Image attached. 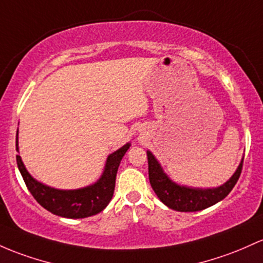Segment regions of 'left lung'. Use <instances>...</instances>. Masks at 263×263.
<instances>
[{"mask_svg":"<svg viewBox=\"0 0 263 263\" xmlns=\"http://www.w3.org/2000/svg\"><path fill=\"white\" fill-rule=\"evenodd\" d=\"M148 177L151 187L162 203L180 212H196L220 202L232 191L242 171L243 158L229 181L213 189H198L178 184L164 174L162 166L151 151H147Z\"/></svg>","mask_w":263,"mask_h":263,"instance_id":"8db88e82","label":"left lung"}]
</instances>
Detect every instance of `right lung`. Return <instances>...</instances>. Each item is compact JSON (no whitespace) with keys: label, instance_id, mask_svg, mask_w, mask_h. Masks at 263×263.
<instances>
[{"label":"right lung","instance_id":"add662e5","mask_svg":"<svg viewBox=\"0 0 263 263\" xmlns=\"http://www.w3.org/2000/svg\"><path fill=\"white\" fill-rule=\"evenodd\" d=\"M129 146L131 143H126L117 151L108 155L105 170L96 182L76 190H57L43 184L33 178L26 170L21 156L17 155L16 160L28 191L43 209L61 217L85 218L97 215L109 203L114 196L118 166ZM16 151L20 152L18 129L16 135Z\"/></svg>","mask_w":263,"mask_h":263}]
</instances>
